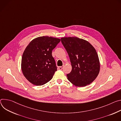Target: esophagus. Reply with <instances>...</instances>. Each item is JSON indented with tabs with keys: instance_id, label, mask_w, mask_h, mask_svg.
Returning <instances> with one entry per match:
<instances>
[{
	"instance_id": "1",
	"label": "esophagus",
	"mask_w": 121,
	"mask_h": 121,
	"mask_svg": "<svg viewBox=\"0 0 121 121\" xmlns=\"http://www.w3.org/2000/svg\"><path fill=\"white\" fill-rule=\"evenodd\" d=\"M64 67V66H59L58 67V69L59 70H62Z\"/></svg>"
}]
</instances>
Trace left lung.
I'll use <instances>...</instances> for the list:
<instances>
[{"label": "left lung", "instance_id": "obj_1", "mask_svg": "<svg viewBox=\"0 0 121 121\" xmlns=\"http://www.w3.org/2000/svg\"><path fill=\"white\" fill-rule=\"evenodd\" d=\"M61 41L67 52L72 70L67 74L73 85L83 87L90 84L98 76L100 63L97 52L86 40L76 37H65Z\"/></svg>", "mask_w": 121, "mask_h": 121}]
</instances>
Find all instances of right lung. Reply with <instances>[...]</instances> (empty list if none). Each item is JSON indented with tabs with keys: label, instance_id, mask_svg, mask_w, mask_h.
Returning <instances> with one entry per match:
<instances>
[{
	"label": "right lung",
	"instance_id": "1",
	"mask_svg": "<svg viewBox=\"0 0 121 121\" xmlns=\"http://www.w3.org/2000/svg\"><path fill=\"white\" fill-rule=\"evenodd\" d=\"M60 41L59 38L43 36L34 39L26 47L21 68L24 77L31 83L42 86L52 78L57 68L52 51Z\"/></svg>",
	"mask_w": 121,
	"mask_h": 121
}]
</instances>
